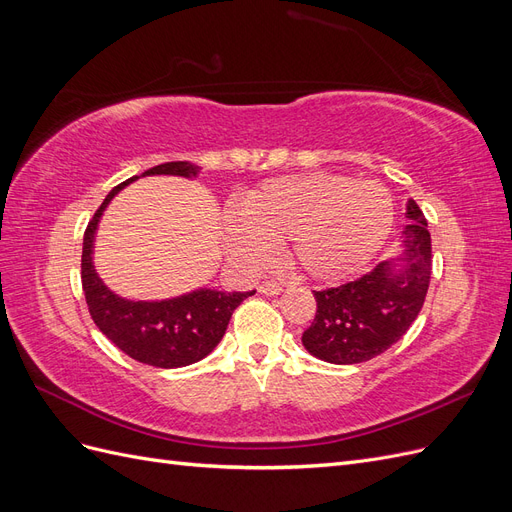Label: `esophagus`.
<instances>
[{
	"label": "esophagus",
	"mask_w": 512,
	"mask_h": 512,
	"mask_svg": "<svg viewBox=\"0 0 512 512\" xmlns=\"http://www.w3.org/2000/svg\"><path fill=\"white\" fill-rule=\"evenodd\" d=\"M258 292L260 294H267V297H273V294H280L282 292V286L277 282H262L258 286Z\"/></svg>",
	"instance_id": "1"
}]
</instances>
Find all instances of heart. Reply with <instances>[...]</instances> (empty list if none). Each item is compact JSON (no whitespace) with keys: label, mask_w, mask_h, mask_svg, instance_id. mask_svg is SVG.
<instances>
[{"label":"heart","mask_w":512,"mask_h":512,"mask_svg":"<svg viewBox=\"0 0 512 512\" xmlns=\"http://www.w3.org/2000/svg\"><path fill=\"white\" fill-rule=\"evenodd\" d=\"M395 203L386 185L333 173L271 179L226 213L224 237L243 267L267 265L288 243L290 260L316 280H344L389 239Z\"/></svg>","instance_id":"obj_1"}]
</instances>
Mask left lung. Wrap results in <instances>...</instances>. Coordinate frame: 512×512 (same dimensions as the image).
Here are the masks:
<instances>
[{
    "mask_svg": "<svg viewBox=\"0 0 512 512\" xmlns=\"http://www.w3.org/2000/svg\"><path fill=\"white\" fill-rule=\"evenodd\" d=\"M404 250L374 271L337 288L314 290L316 318L303 346L333 365L365 363L399 342L425 303L431 277V235L423 211L410 198Z\"/></svg>",
    "mask_w": 512,
    "mask_h": 512,
    "instance_id": "obj_1",
    "label": "left lung"
}]
</instances>
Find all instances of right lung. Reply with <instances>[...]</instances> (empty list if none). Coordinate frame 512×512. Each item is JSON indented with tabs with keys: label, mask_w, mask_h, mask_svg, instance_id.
<instances>
[{
	"label": "right lung",
	"mask_w": 512,
	"mask_h": 512,
	"mask_svg": "<svg viewBox=\"0 0 512 512\" xmlns=\"http://www.w3.org/2000/svg\"><path fill=\"white\" fill-rule=\"evenodd\" d=\"M198 170L200 168L190 162H166L145 170L143 177H196ZM136 179L138 177L123 181L108 192L104 203L87 224L81 256L85 301L96 327L121 352L132 356L134 361L162 369L185 367L205 359L220 344L232 312L243 299L252 297L256 290L222 292L200 288L166 301H128L117 297L113 290H108L98 277L94 258H91V254H94V237L106 205L111 203L117 192Z\"/></svg>",
	"instance_id": "1"
}]
</instances>
